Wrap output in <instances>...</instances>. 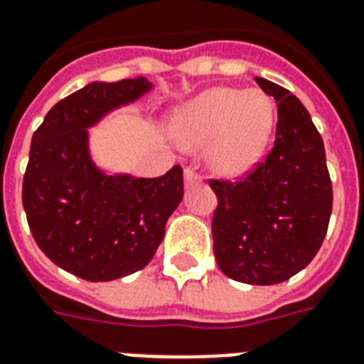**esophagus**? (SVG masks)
<instances>
[{"mask_svg": "<svg viewBox=\"0 0 364 364\" xmlns=\"http://www.w3.org/2000/svg\"><path fill=\"white\" fill-rule=\"evenodd\" d=\"M200 179V173L194 170V168H187V170H185V185H187V187H191L194 183H198Z\"/></svg>", "mask_w": 364, "mask_h": 364, "instance_id": "esophagus-1", "label": "esophagus"}]
</instances>
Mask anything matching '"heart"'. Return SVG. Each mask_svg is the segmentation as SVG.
<instances>
[{"label":"heart","mask_w":364,"mask_h":364,"mask_svg":"<svg viewBox=\"0 0 364 364\" xmlns=\"http://www.w3.org/2000/svg\"><path fill=\"white\" fill-rule=\"evenodd\" d=\"M274 126V107L263 91L213 87L183 108L176 133L185 146H208L213 170L242 176L262 158Z\"/></svg>","instance_id":"heart-1"}]
</instances>
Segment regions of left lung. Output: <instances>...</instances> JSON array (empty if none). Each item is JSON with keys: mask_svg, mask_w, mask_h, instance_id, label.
<instances>
[{"mask_svg": "<svg viewBox=\"0 0 364 364\" xmlns=\"http://www.w3.org/2000/svg\"><path fill=\"white\" fill-rule=\"evenodd\" d=\"M279 102L273 149L238 181L210 179L218 196L213 254L229 279L279 284L317 256L332 212V181L321 133L296 95L256 77Z\"/></svg>", "mask_w": 364, "mask_h": 364, "instance_id": "1", "label": "left lung"}]
</instances>
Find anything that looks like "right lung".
I'll use <instances>...</instances> for the list:
<instances>
[{"instance_id":"right-lung-1","label":"right lung","mask_w":364,"mask_h":364,"mask_svg":"<svg viewBox=\"0 0 364 364\" xmlns=\"http://www.w3.org/2000/svg\"><path fill=\"white\" fill-rule=\"evenodd\" d=\"M151 90L145 77L90 83L47 112L32 135L22 206L36 244L83 281L122 279L151 262L183 198V170L135 179L91 162L87 129L108 110Z\"/></svg>"}]
</instances>
